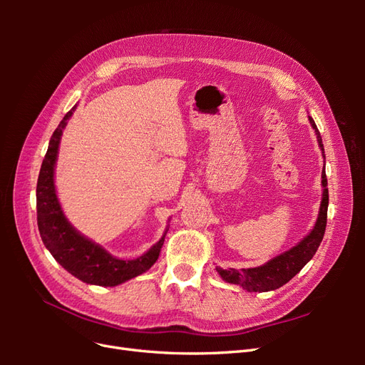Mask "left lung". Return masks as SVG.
<instances>
[{
	"label": "left lung",
	"instance_id": "obj_1",
	"mask_svg": "<svg viewBox=\"0 0 365 365\" xmlns=\"http://www.w3.org/2000/svg\"><path fill=\"white\" fill-rule=\"evenodd\" d=\"M311 121V126L315 129V135L318 140V145L323 150V158L324 157V146L322 135H319V130L317 129V125L312 117H309ZM322 185H323V197L322 204H319V213L317 217V222L314 228L311 230L303 240L298 242L295 247L291 250L284 251L280 256L271 259L262 267L256 268H247V269H235V268H216L222 280L227 283L239 284L240 288H244L248 292H268L279 289L280 286L288 283L295 274L302 271L304 264L314 257L319 244H322L324 230L327 224V205H329V190H327V178L326 172L323 169L322 173Z\"/></svg>",
	"mask_w": 365,
	"mask_h": 365
}]
</instances>
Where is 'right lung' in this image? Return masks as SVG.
<instances>
[{
  "mask_svg": "<svg viewBox=\"0 0 365 365\" xmlns=\"http://www.w3.org/2000/svg\"><path fill=\"white\" fill-rule=\"evenodd\" d=\"M76 106L65 114L48 143L36 185L38 228L43 245L62 268L88 284L117 286L146 272L157 262L164 237L148 252L134 260H121L109 254L96 242L82 236L65 217L54 187V164L58 160L62 130L73 115Z\"/></svg>",
  "mask_w": 365,
  "mask_h": 365,
  "instance_id": "1",
  "label": "right lung"
}]
</instances>
